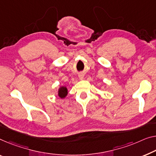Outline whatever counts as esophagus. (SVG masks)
<instances>
[{
  "mask_svg": "<svg viewBox=\"0 0 156 156\" xmlns=\"http://www.w3.org/2000/svg\"><path fill=\"white\" fill-rule=\"evenodd\" d=\"M78 78L80 80H83V79L84 78V74L83 73H80L78 74Z\"/></svg>",
  "mask_w": 156,
  "mask_h": 156,
  "instance_id": "obj_1",
  "label": "esophagus"
}]
</instances>
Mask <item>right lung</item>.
I'll list each match as a JSON object with an SVG mask.
<instances>
[{"label": "right lung", "mask_w": 156, "mask_h": 156, "mask_svg": "<svg viewBox=\"0 0 156 156\" xmlns=\"http://www.w3.org/2000/svg\"><path fill=\"white\" fill-rule=\"evenodd\" d=\"M68 94V89L66 86H60L58 89V96L59 98L64 99Z\"/></svg>", "instance_id": "right-lung-1"}]
</instances>
